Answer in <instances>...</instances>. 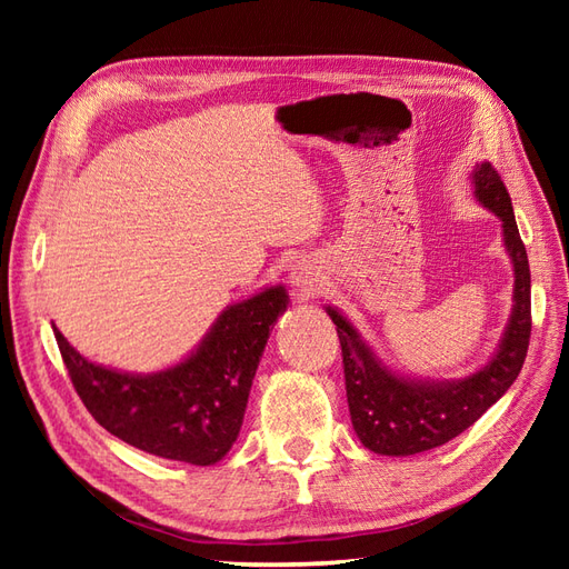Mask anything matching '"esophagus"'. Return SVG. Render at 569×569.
Instances as JSON below:
<instances>
[{
	"instance_id": "1",
	"label": "esophagus",
	"mask_w": 569,
	"mask_h": 569,
	"mask_svg": "<svg viewBox=\"0 0 569 569\" xmlns=\"http://www.w3.org/2000/svg\"><path fill=\"white\" fill-rule=\"evenodd\" d=\"M289 282H291V291H295L299 299H311L322 289V280H320L318 270L308 261H299L291 266Z\"/></svg>"
}]
</instances>
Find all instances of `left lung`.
<instances>
[{
  "label": "left lung",
  "instance_id": "8db88e82",
  "mask_svg": "<svg viewBox=\"0 0 569 569\" xmlns=\"http://www.w3.org/2000/svg\"><path fill=\"white\" fill-rule=\"evenodd\" d=\"M470 180L475 199L501 220L503 247L515 278L510 318L487 366L458 380H429L399 372L382 363L347 316L325 306L341 341L351 425L360 443L372 453L416 456L451 441L501 399L525 366L531 332L527 251L515 222L510 194L496 168L489 161L477 163Z\"/></svg>",
  "mask_w": 569,
  "mask_h": 569
}]
</instances>
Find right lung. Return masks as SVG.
<instances>
[{
    "instance_id": "1",
    "label": "right lung",
    "mask_w": 569,
    "mask_h": 569,
    "mask_svg": "<svg viewBox=\"0 0 569 569\" xmlns=\"http://www.w3.org/2000/svg\"><path fill=\"white\" fill-rule=\"evenodd\" d=\"M282 284L230 303L180 363L123 372L92 363L54 327L71 382L92 418L134 449L189 465H213L239 437L251 382L274 322L287 311Z\"/></svg>"
}]
</instances>
